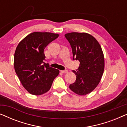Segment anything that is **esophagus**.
Here are the masks:
<instances>
[{"mask_svg": "<svg viewBox=\"0 0 127 127\" xmlns=\"http://www.w3.org/2000/svg\"><path fill=\"white\" fill-rule=\"evenodd\" d=\"M61 73H68V71H67V70H61Z\"/></svg>", "mask_w": 127, "mask_h": 127, "instance_id": "1", "label": "esophagus"}]
</instances>
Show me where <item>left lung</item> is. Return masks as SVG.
<instances>
[{
    "instance_id": "left-lung-1",
    "label": "left lung",
    "mask_w": 127,
    "mask_h": 127,
    "mask_svg": "<svg viewBox=\"0 0 127 127\" xmlns=\"http://www.w3.org/2000/svg\"><path fill=\"white\" fill-rule=\"evenodd\" d=\"M72 47L73 58L79 61L75 82L69 88L79 95L91 93L99 83L105 69V58L101 46L87 33L71 32L65 34Z\"/></svg>"
}]
</instances>
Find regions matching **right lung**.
I'll use <instances>...</instances> for the list:
<instances>
[{"label":"right lung","instance_id":"right-lung-1","mask_svg":"<svg viewBox=\"0 0 127 127\" xmlns=\"http://www.w3.org/2000/svg\"><path fill=\"white\" fill-rule=\"evenodd\" d=\"M59 34L34 32L24 37L17 46L14 66L22 86L29 93L40 95L51 88L60 70L45 63L44 50Z\"/></svg>","mask_w":127,"mask_h":127}]
</instances>
